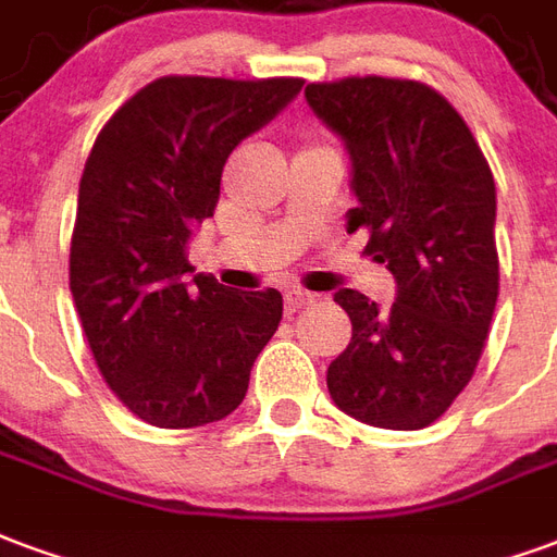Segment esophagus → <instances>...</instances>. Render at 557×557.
Returning a JSON list of instances; mask_svg holds the SVG:
<instances>
[{
  "instance_id": "esophagus-1",
  "label": "esophagus",
  "mask_w": 557,
  "mask_h": 557,
  "mask_svg": "<svg viewBox=\"0 0 557 557\" xmlns=\"http://www.w3.org/2000/svg\"><path fill=\"white\" fill-rule=\"evenodd\" d=\"M314 299H318V296L308 294V290H287V294H284V311H287V314H296V311H302V308L311 306Z\"/></svg>"
}]
</instances>
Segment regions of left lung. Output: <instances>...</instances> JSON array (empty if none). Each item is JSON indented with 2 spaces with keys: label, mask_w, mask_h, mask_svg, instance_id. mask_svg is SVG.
Instances as JSON below:
<instances>
[{
  "label": "left lung",
  "mask_w": 557,
  "mask_h": 557,
  "mask_svg": "<svg viewBox=\"0 0 557 557\" xmlns=\"http://www.w3.org/2000/svg\"><path fill=\"white\" fill-rule=\"evenodd\" d=\"M308 107L347 141L350 234L397 282L388 311L338 290L352 323L329 364L332 400L388 430H421L457 400L481 362L498 299L495 184L484 150L448 100L418 79L308 83Z\"/></svg>",
  "instance_id": "obj_1"
}]
</instances>
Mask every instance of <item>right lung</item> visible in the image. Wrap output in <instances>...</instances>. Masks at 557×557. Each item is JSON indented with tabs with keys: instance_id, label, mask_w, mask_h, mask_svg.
<instances>
[{
	"instance_id": "right-lung-1",
	"label": "right lung",
	"mask_w": 557,
	"mask_h": 557,
	"mask_svg": "<svg viewBox=\"0 0 557 557\" xmlns=\"http://www.w3.org/2000/svg\"><path fill=\"white\" fill-rule=\"evenodd\" d=\"M299 76H160L109 117L79 181L71 294L112 395L153 428L222 421L282 323V294L225 290L186 263L228 153L302 88Z\"/></svg>"
}]
</instances>
